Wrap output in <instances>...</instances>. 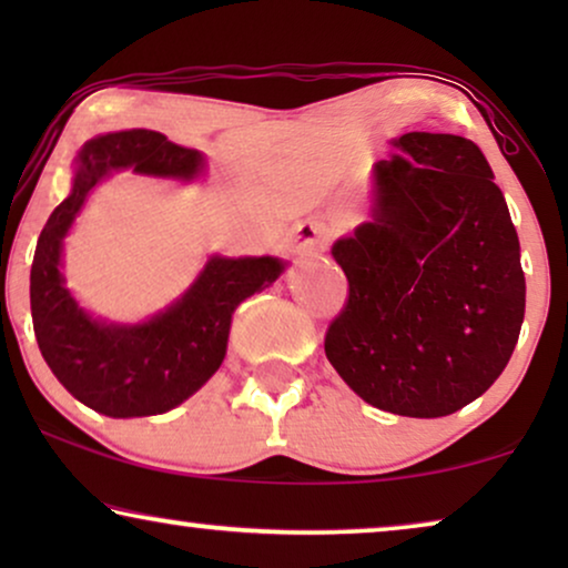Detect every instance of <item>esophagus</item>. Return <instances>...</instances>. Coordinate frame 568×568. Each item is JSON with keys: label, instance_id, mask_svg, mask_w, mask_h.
Masks as SVG:
<instances>
[{"label": "esophagus", "instance_id": "esophagus-1", "mask_svg": "<svg viewBox=\"0 0 568 568\" xmlns=\"http://www.w3.org/2000/svg\"><path fill=\"white\" fill-rule=\"evenodd\" d=\"M328 232H325L321 224L315 222H300L297 227H294V245H297V251L302 255H310V253H325L328 251Z\"/></svg>", "mask_w": 568, "mask_h": 568}]
</instances>
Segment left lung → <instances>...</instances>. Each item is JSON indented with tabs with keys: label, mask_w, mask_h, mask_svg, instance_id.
<instances>
[{
	"label": "left lung",
	"mask_w": 568,
	"mask_h": 568,
	"mask_svg": "<svg viewBox=\"0 0 568 568\" xmlns=\"http://www.w3.org/2000/svg\"><path fill=\"white\" fill-rule=\"evenodd\" d=\"M375 165L369 222L333 243L348 300L325 356L379 410L449 416L507 367L525 274L507 201L470 139L410 131Z\"/></svg>",
	"instance_id": "left-lung-1"
}]
</instances>
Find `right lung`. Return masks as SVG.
<instances>
[{"label": "right lung", "instance_id": "obj_1", "mask_svg": "<svg viewBox=\"0 0 568 568\" xmlns=\"http://www.w3.org/2000/svg\"><path fill=\"white\" fill-rule=\"evenodd\" d=\"M126 168L193 181L204 158L150 129L90 139L77 154L72 193L51 212L30 268V313L45 364L77 400L111 418L158 416L191 398L220 369L240 302L284 271L271 255H212L191 290L146 323L95 321L64 286L61 245L90 191Z\"/></svg>", "mask_w": 568, "mask_h": 568}]
</instances>
